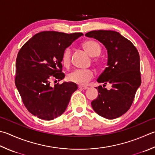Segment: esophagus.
<instances>
[{"label":"esophagus","mask_w":155,"mask_h":155,"mask_svg":"<svg viewBox=\"0 0 155 155\" xmlns=\"http://www.w3.org/2000/svg\"><path fill=\"white\" fill-rule=\"evenodd\" d=\"M78 87L80 89H83V90H86V89L88 88V87L86 86H79Z\"/></svg>","instance_id":"34e87169"}]
</instances>
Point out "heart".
Returning <instances> with one entry per match:
<instances>
[{"label": "heart", "mask_w": 155, "mask_h": 155, "mask_svg": "<svg viewBox=\"0 0 155 155\" xmlns=\"http://www.w3.org/2000/svg\"><path fill=\"white\" fill-rule=\"evenodd\" d=\"M82 47L84 48L90 56L93 57H98L101 54V47L99 43L95 40H86L82 44ZM71 51L69 48H66L63 51L61 61L65 66H69L71 63ZM95 62L98 63L97 59L93 60ZM94 71L90 69H75L74 71L68 75V79L69 81L78 84H86L89 81L94 78Z\"/></svg>", "instance_id": "obj_1"}]
</instances>
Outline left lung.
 Listing matches in <instances>:
<instances>
[{"label": "left lung", "instance_id": "obj_1", "mask_svg": "<svg viewBox=\"0 0 155 155\" xmlns=\"http://www.w3.org/2000/svg\"><path fill=\"white\" fill-rule=\"evenodd\" d=\"M85 36L98 40L108 51L107 67L97 79L104 85L96 87L99 94L92 107L103 117L116 119L130 109L141 84L138 51L132 42L115 31L94 30ZM107 83L112 86L109 91L104 87Z\"/></svg>", "mask_w": 155, "mask_h": 155}]
</instances>
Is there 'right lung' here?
I'll return each instance as SVG.
<instances>
[{
    "label": "right lung",
    "mask_w": 155,
    "mask_h": 155,
    "mask_svg": "<svg viewBox=\"0 0 155 155\" xmlns=\"http://www.w3.org/2000/svg\"><path fill=\"white\" fill-rule=\"evenodd\" d=\"M82 35L41 31L19 50L15 83L23 104L32 115L52 120L65 112L72 94L78 89L77 84L63 82L52 86L51 81L65 78L61 63L63 52Z\"/></svg>",
    "instance_id": "1"
}]
</instances>
